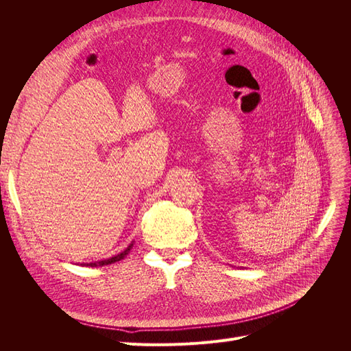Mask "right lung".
I'll return each instance as SVG.
<instances>
[{
  "label": "right lung",
  "instance_id": "right-lung-1",
  "mask_svg": "<svg viewBox=\"0 0 351 351\" xmlns=\"http://www.w3.org/2000/svg\"><path fill=\"white\" fill-rule=\"evenodd\" d=\"M132 247H133V241L129 244V247H127L125 250H123L121 253H119V254H115V256H112V258H110V259H104V261H95V262H89V263H80L82 267H92V268H97V267H104V265H111V263H114V262H119V261H121V259H124L127 254H129V252L132 250Z\"/></svg>",
  "mask_w": 351,
  "mask_h": 351
}]
</instances>
